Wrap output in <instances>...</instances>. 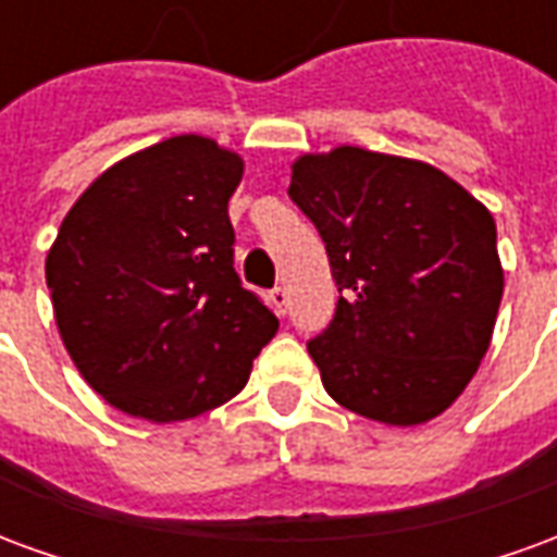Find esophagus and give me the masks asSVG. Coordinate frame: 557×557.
<instances>
[{
  "label": "esophagus",
  "instance_id": "esophagus-1",
  "mask_svg": "<svg viewBox=\"0 0 557 557\" xmlns=\"http://www.w3.org/2000/svg\"><path fill=\"white\" fill-rule=\"evenodd\" d=\"M271 307L277 310V315H286V307H289V292L283 289V286H277V289H271Z\"/></svg>",
  "mask_w": 557,
  "mask_h": 557
}]
</instances>
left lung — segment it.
I'll list each match as a JSON object with an SVG mask.
<instances>
[{"label": "left lung", "instance_id": "1", "mask_svg": "<svg viewBox=\"0 0 557 557\" xmlns=\"http://www.w3.org/2000/svg\"><path fill=\"white\" fill-rule=\"evenodd\" d=\"M339 301L307 343L343 409L387 426L438 418L490 349L504 292L495 220L423 160L339 146L292 163Z\"/></svg>", "mask_w": 557, "mask_h": 557}]
</instances>
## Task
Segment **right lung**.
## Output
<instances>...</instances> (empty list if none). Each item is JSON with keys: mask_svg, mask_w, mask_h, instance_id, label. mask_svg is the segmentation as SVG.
I'll return each mask as SVG.
<instances>
[{"mask_svg": "<svg viewBox=\"0 0 557 557\" xmlns=\"http://www.w3.org/2000/svg\"><path fill=\"white\" fill-rule=\"evenodd\" d=\"M244 160L182 134L119 160L71 206L47 253L62 343L110 406L151 423L230 403L277 315L232 268Z\"/></svg>", "mask_w": 557, "mask_h": 557, "instance_id": "1", "label": "right lung"}]
</instances>
